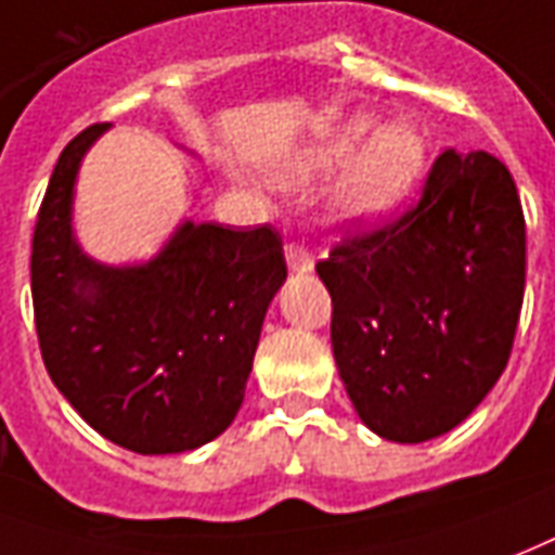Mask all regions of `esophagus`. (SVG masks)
I'll list each match as a JSON object with an SVG mask.
<instances>
[{
    "mask_svg": "<svg viewBox=\"0 0 555 555\" xmlns=\"http://www.w3.org/2000/svg\"><path fill=\"white\" fill-rule=\"evenodd\" d=\"M285 261L291 273H311L314 270V259H311V253L302 244H287Z\"/></svg>",
    "mask_w": 555,
    "mask_h": 555,
    "instance_id": "1",
    "label": "esophagus"
}]
</instances>
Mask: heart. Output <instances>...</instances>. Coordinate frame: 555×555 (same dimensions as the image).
Returning <instances> with one entry per match:
<instances>
[{
  "instance_id": "1",
  "label": "heart",
  "mask_w": 555,
  "mask_h": 555,
  "mask_svg": "<svg viewBox=\"0 0 555 555\" xmlns=\"http://www.w3.org/2000/svg\"><path fill=\"white\" fill-rule=\"evenodd\" d=\"M344 183L332 197L334 218L349 227L384 221L416 192L428 171L430 139L418 125L396 121L380 127L372 113H354L332 125L325 133L302 147L282 171L287 183H306L332 175L346 163Z\"/></svg>"
}]
</instances>
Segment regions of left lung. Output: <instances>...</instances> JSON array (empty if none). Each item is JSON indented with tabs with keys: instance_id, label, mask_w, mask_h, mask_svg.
<instances>
[{
	"instance_id": "left-lung-1",
	"label": "left lung",
	"mask_w": 555,
	"mask_h": 555,
	"mask_svg": "<svg viewBox=\"0 0 555 555\" xmlns=\"http://www.w3.org/2000/svg\"><path fill=\"white\" fill-rule=\"evenodd\" d=\"M332 349L372 434L428 442L486 399L513 352L527 227L513 175L448 147L399 221L346 238L317 264Z\"/></svg>"
}]
</instances>
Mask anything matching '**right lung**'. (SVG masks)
Instances as JSON below:
<instances>
[{
	"label": "right lung",
	"instance_id": "add662e5",
	"mask_svg": "<svg viewBox=\"0 0 555 555\" xmlns=\"http://www.w3.org/2000/svg\"><path fill=\"white\" fill-rule=\"evenodd\" d=\"M109 125L63 147L31 244L34 323L54 387L101 437L180 454L230 428L268 306L287 279L273 227L183 221L142 264H104L72 230L83 156Z\"/></svg>",
	"mask_w": 555,
	"mask_h": 555
}]
</instances>
